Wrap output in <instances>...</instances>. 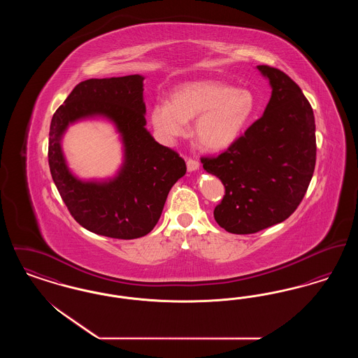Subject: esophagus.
Segmentation results:
<instances>
[{
	"label": "esophagus",
	"mask_w": 358,
	"mask_h": 358,
	"mask_svg": "<svg viewBox=\"0 0 358 358\" xmlns=\"http://www.w3.org/2000/svg\"><path fill=\"white\" fill-rule=\"evenodd\" d=\"M187 171H197V169L200 168V164H199V161H196V159H193V158H187Z\"/></svg>",
	"instance_id": "esophagus-1"
}]
</instances>
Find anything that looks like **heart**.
Masks as SVG:
<instances>
[{
    "mask_svg": "<svg viewBox=\"0 0 358 358\" xmlns=\"http://www.w3.org/2000/svg\"><path fill=\"white\" fill-rule=\"evenodd\" d=\"M255 95L247 88L201 80L177 87L171 103H154L149 120L158 136L171 142L187 131L195 120L194 136L206 150L219 152L235 143L255 115Z\"/></svg>",
    "mask_w": 358,
    "mask_h": 358,
    "instance_id": "1",
    "label": "heart"
}]
</instances>
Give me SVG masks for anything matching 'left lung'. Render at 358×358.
I'll use <instances>...</instances> for the list:
<instances>
[{
    "instance_id": "8db88e82",
    "label": "left lung",
    "mask_w": 358,
    "mask_h": 358,
    "mask_svg": "<svg viewBox=\"0 0 358 358\" xmlns=\"http://www.w3.org/2000/svg\"><path fill=\"white\" fill-rule=\"evenodd\" d=\"M273 88L262 118L203 168L225 187L213 216L225 231L255 234L285 222L306 194L315 168V120L299 85L280 69L257 66Z\"/></svg>"
}]
</instances>
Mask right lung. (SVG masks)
Returning a JSON list of instances; mask_svg holds the SVG:
<instances>
[{
    "mask_svg": "<svg viewBox=\"0 0 358 358\" xmlns=\"http://www.w3.org/2000/svg\"><path fill=\"white\" fill-rule=\"evenodd\" d=\"M143 76L88 79L75 85L52 117L48 162L53 182L72 217L107 238H142L159 220L171 187L187 173L185 161L145 129ZM91 116L114 121L122 136L125 162L103 183L82 182L69 171L61 136L69 122Z\"/></svg>",
    "mask_w": 358,
    "mask_h": 358,
    "instance_id": "right-lung-1",
    "label": "right lung"
}]
</instances>
